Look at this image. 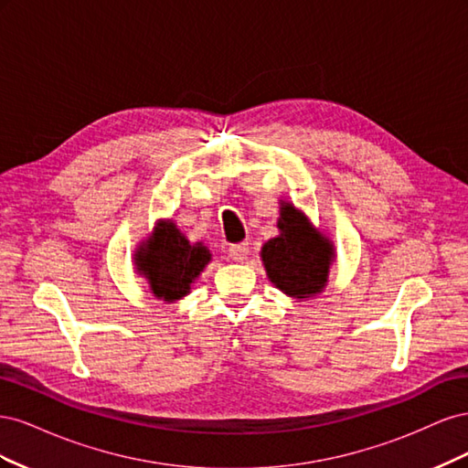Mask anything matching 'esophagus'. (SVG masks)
<instances>
[{"instance_id": "obj_1", "label": "esophagus", "mask_w": 468, "mask_h": 468, "mask_svg": "<svg viewBox=\"0 0 468 468\" xmlns=\"http://www.w3.org/2000/svg\"><path fill=\"white\" fill-rule=\"evenodd\" d=\"M229 253H230V258H232L234 261H244V260L248 258V253H250V244H248V242L232 244L230 250H229Z\"/></svg>"}]
</instances>
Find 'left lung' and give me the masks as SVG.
<instances>
[{"mask_svg": "<svg viewBox=\"0 0 468 468\" xmlns=\"http://www.w3.org/2000/svg\"><path fill=\"white\" fill-rule=\"evenodd\" d=\"M281 234L263 246L261 258L275 287L296 299L320 292L328 281L334 248L322 234L310 229L308 220L294 207H282Z\"/></svg>", "mask_w": 468, "mask_h": 468, "instance_id": "1", "label": "left lung"}]
</instances>
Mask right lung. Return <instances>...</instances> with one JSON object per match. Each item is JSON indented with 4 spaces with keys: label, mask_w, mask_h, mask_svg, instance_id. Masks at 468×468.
<instances>
[{
    "label": "right lung",
    "mask_w": 468,
    "mask_h": 468,
    "mask_svg": "<svg viewBox=\"0 0 468 468\" xmlns=\"http://www.w3.org/2000/svg\"><path fill=\"white\" fill-rule=\"evenodd\" d=\"M208 261V250L201 244L191 246L174 222L160 224L150 242L136 253L138 271L148 277L152 292L164 301L186 296Z\"/></svg>",
    "instance_id": "right-lung-1"
}]
</instances>
